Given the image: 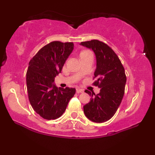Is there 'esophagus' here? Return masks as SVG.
<instances>
[{"label":"esophagus","instance_id":"esophagus-1","mask_svg":"<svg viewBox=\"0 0 155 155\" xmlns=\"http://www.w3.org/2000/svg\"><path fill=\"white\" fill-rule=\"evenodd\" d=\"M76 92H77V93H82V92H84V90L82 89L76 88Z\"/></svg>","mask_w":155,"mask_h":155}]
</instances>
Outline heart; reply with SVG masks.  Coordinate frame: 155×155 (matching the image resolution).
I'll return each mask as SVG.
<instances>
[{
	"label": "heart",
	"instance_id": "1",
	"mask_svg": "<svg viewBox=\"0 0 155 155\" xmlns=\"http://www.w3.org/2000/svg\"><path fill=\"white\" fill-rule=\"evenodd\" d=\"M87 51H87V50H85V51H81V54H83V53L87 52Z\"/></svg>",
	"mask_w": 155,
	"mask_h": 155
}]
</instances>
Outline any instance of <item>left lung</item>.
<instances>
[{"mask_svg":"<svg viewBox=\"0 0 155 155\" xmlns=\"http://www.w3.org/2000/svg\"><path fill=\"white\" fill-rule=\"evenodd\" d=\"M80 44L95 53L94 79H97L93 84L101 88L97 95L85 91L92 97L90 103L84 106V113L94 122H106L114 115L123 98L126 84L124 68L116 53L104 42L91 40Z\"/></svg>","mask_w":155,"mask_h":155,"instance_id":"left-lung-1","label":"left lung"}]
</instances>
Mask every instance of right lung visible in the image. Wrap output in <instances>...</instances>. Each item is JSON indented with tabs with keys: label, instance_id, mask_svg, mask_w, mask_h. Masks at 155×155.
I'll use <instances>...</instances> for the list:
<instances>
[{
	"label": "right lung",
	"instance_id": "obj_1",
	"mask_svg": "<svg viewBox=\"0 0 155 155\" xmlns=\"http://www.w3.org/2000/svg\"><path fill=\"white\" fill-rule=\"evenodd\" d=\"M74 49L72 42L52 41L31 60L26 74L28 98L33 110L45 120L63 115L76 92L75 88H59L54 84Z\"/></svg>",
	"mask_w": 155,
	"mask_h": 155
}]
</instances>
